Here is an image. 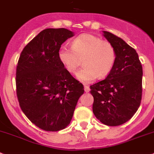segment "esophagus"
<instances>
[{
    "mask_svg": "<svg viewBox=\"0 0 154 154\" xmlns=\"http://www.w3.org/2000/svg\"><path fill=\"white\" fill-rule=\"evenodd\" d=\"M84 90H85V92H86V93H89L90 90V87H89V86H87V85H84Z\"/></svg>",
    "mask_w": 154,
    "mask_h": 154,
    "instance_id": "1",
    "label": "esophagus"
}]
</instances>
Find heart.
<instances>
[{
    "instance_id": "heart-1",
    "label": "heart",
    "mask_w": 154,
    "mask_h": 154,
    "mask_svg": "<svg viewBox=\"0 0 154 154\" xmlns=\"http://www.w3.org/2000/svg\"><path fill=\"white\" fill-rule=\"evenodd\" d=\"M59 61L71 74H75L82 60L83 68L77 72V79L90 82L97 77L103 79L111 72L117 58L112 43L92 34H81L72 41V48L61 46L57 53Z\"/></svg>"
}]
</instances>
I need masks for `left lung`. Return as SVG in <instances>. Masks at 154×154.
Masks as SVG:
<instances>
[{
    "instance_id": "obj_1",
    "label": "left lung",
    "mask_w": 154,
    "mask_h": 154,
    "mask_svg": "<svg viewBox=\"0 0 154 154\" xmlns=\"http://www.w3.org/2000/svg\"><path fill=\"white\" fill-rule=\"evenodd\" d=\"M103 36L115 47V66L105 79L90 86L93 112L103 124L118 126L132 118L142 99L143 67L136 50L107 31Z\"/></svg>"
}]
</instances>
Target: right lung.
I'll return each instance as SVG.
<instances>
[{
    "mask_svg": "<svg viewBox=\"0 0 154 154\" xmlns=\"http://www.w3.org/2000/svg\"><path fill=\"white\" fill-rule=\"evenodd\" d=\"M74 32L64 28L46 29L22 50L16 68V93L26 116L48 132L70 124L82 83L64 68L57 57L59 48Z\"/></svg>",
    "mask_w": 154,
    "mask_h": 154,
    "instance_id": "right-lung-1",
    "label": "right lung"
}]
</instances>
